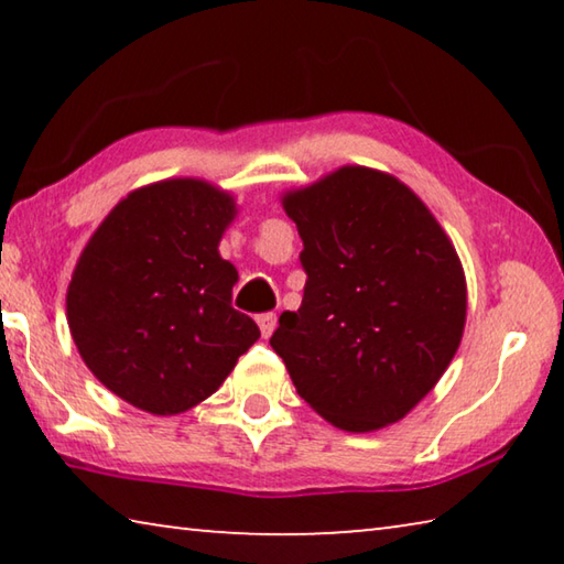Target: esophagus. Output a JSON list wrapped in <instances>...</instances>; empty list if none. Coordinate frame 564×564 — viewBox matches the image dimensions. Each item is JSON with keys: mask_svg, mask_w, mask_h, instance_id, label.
Wrapping results in <instances>:
<instances>
[{"mask_svg": "<svg viewBox=\"0 0 564 564\" xmlns=\"http://www.w3.org/2000/svg\"><path fill=\"white\" fill-rule=\"evenodd\" d=\"M275 323H279V318H275V313H261V316H259V326H261L263 338H269L271 333L275 330Z\"/></svg>", "mask_w": 564, "mask_h": 564, "instance_id": "esophagus-1", "label": "esophagus"}]
</instances>
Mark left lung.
<instances>
[{"label":"left lung","mask_w":564,"mask_h":564,"mask_svg":"<svg viewBox=\"0 0 564 564\" xmlns=\"http://www.w3.org/2000/svg\"><path fill=\"white\" fill-rule=\"evenodd\" d=\"M305 289L271 336L299 395L340 431L395 423L451 366L465 326L453 243L398 178L346 166L283 198Z\"/></svg>","instance_id":"1"}]
</instances>
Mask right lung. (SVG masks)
Segmentation results:
<instances>
[{"label":"right lung","instance_id":"1","mask_svg":"<svg viewBox=\"0 0 564 564\" xmlns=\"http://www.w3.org/2000/svg\"><path fill=\"white\" fill-rule=\"evenodd\" d=\"M234 198L174 178L129 194L84 248L66 318L111 393L154 415L202 403L261 338L231 305L236 269L218 256Z\"/></svg>","mask_w":564,"mask_h":564}]
</instances>
